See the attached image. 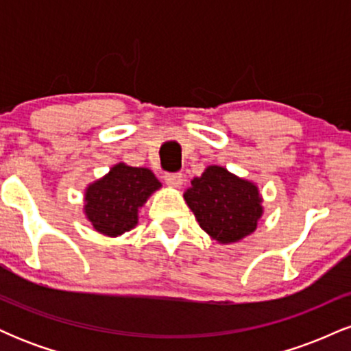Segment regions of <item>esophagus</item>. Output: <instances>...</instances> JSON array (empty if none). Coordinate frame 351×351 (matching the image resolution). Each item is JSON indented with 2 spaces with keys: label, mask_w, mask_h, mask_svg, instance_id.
Masks as SVG:
<instances>
[{
  "label": "esophagus",
  "mask_w": 351,
  "mask_h": 351,
  "mask_svg": "<svg viewBox=\"0 0 351 351\" xmlns=\"http://www.w3.org/2000/svg\"><path fill=\"white\" fill-rule=\"evenodd\" d=\"M165 181H167L168 184H171V186H181L183 184V175L181 173H167L165 175Z\"/></svg>",
  "instance_id": "1"
}]
</instances>
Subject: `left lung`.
<instances>
[{"label": "left lung", "instance_id": "left-lung-1", "mask_svg": "<svg viewBox=\"0 0 351 351\" xmlns=\"http://www.w3.org/2000/svg\"><path fill=\"white\" fill-rule=\"evenodd\" d=\"M199 226L219 243H236L256 229L263 215L259 191L221 167H208L184 193Z\"/></svg>", "mask_w": 351, "mask_h": 351}]
</instances>
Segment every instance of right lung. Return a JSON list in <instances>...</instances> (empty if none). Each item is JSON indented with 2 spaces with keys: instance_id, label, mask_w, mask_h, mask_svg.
Masks as SVG:
<instances>
[{
  "instance_id": "obj_1",
  "label": "right lung",
  "mask_w": 351,
  "mask_h": 351,
  "mask_svg": "<svg viewBox=\"0 0 351 351\" xmlns=\"http://www.w3.org/2000/svg\"><path fill=\"white\" fill-rule=\"evenodd\" d=\"M162 184L148 168L119 163L86 193V215L92 226L107 236L130 231L138 221V208Z\"/></svg>"
}]
</instances>
